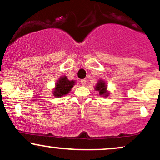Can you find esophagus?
I'll list each match as a JSON object with an SVG mask.
<instances>
[{"mask_svg": "<svg viewBox=\"0 0 160 160\" xmlns=\"http://www.w3.org/2000/svg\"><path fill=\"white\" fill-rule=\"evenodd\" d=\"M80 82H81V84H82V86H85L86 85V80H80Z\"/></svg>", "mask_w": 160, "mask_h": 160, "instance_id": "esophagus-1", "label": "esophagus"}]
</instances>
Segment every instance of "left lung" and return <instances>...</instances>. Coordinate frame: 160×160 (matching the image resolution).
I'll list each match as a JSON object with an SVG mask.
<instances>
[{
	"label": "left lung",
	"instance_id": "left-lung-1",
	"mask_svg": "<svg viewBox=\"0 0 160 160\" xmlns=\"http://www.w3.org/2000/svg\"><path fill=\"white\" fill-rule=\"evenodd\" d=\"M95 89L96 91L99 92V95H103L104 97H108L109 95V92L107 91V85L105 84V82L102 80H98Z\"/></svg>",
	"mask_w": 160,
	"mask_h": 160
}]
</instances>
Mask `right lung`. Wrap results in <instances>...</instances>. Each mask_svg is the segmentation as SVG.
<instances>
[{"label":"right lung","instance_id":"obj_1","mask_svg":"<svg viewBox=\"0 0 160 160\" xmlns=\"http://www.w3.org/2000/svg\"><path fill=\"white\" fill-rule=\"evenodd\" d=\"M74 84V80H69L66 76L61 77L56 82V87L53 89V95L56 97H62L68 94Z\"/></svg>","mask_w":160,"mask_h":160}]
</instances>
